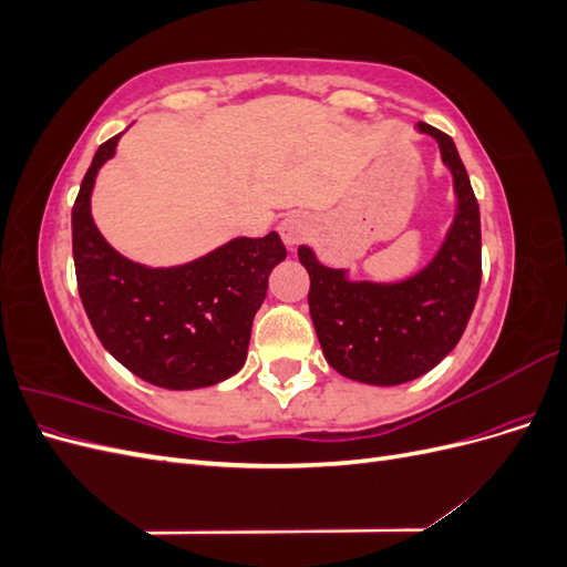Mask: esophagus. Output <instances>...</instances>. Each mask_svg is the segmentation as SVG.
Returning <instances> with one entry per match:
<instances>
[{"instance_id":"esophagus-1","label":"esophagus","mask_w":567,"mask_h":567,"mask_svg":"<svg viewBox=\"0 0 567 567\" xmlns=\"http://www.w3.org/2000/svg\"><path fill=\"white\" fill-rule=\"evenodd\" d=\"M279 234H281L286 246H298L312 234V221L307 219V215H302V213H290L281 219Z\"/></svg>"}]
</instances>
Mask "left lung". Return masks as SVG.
Listing matches in <instances>:
<instances>
[{
	"label": "left lung",
	"mask_w": 567,
	"mask_h": 567,
	"mask_svg": "<svg viewBox=\"0 0 567 567\" xmlns=\"http://www.w3.org/2000/svg\"><path fill=\"white\" fill-rule=\"evenodd\" d=\"M450 167L456 215L437 255L404 281H352L348 269L323 267L312 248L298 257L310 274V315L326 362L346 379L369 385H400L427 373L461 340L477 300L480 208L452 136L427 123Z\"/></svg>",
	"instance_id": "8db88e82"
}]
</instances>
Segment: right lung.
<instances>
[{
  "label": "right lung",
  "mask_w": 567,
  "mask_h": 567,
  "mask_svg": "<svg viewBox=\"0 0 567 567\" xmlns=\"http://www.w3.org/2000/svg\"><path fill=\"white\" fill-rule=\"evenodd\" d=\"M104 142L73 205L78 290L92 329L120 364L146 383L194 390L227 381L244 367L255 312L286 248L277 231L234 238L194 262L146 267L120 255L92 219L99 167L115 156Z\"/></svg>",
  "instance_id": "1"
}]
</instances>
